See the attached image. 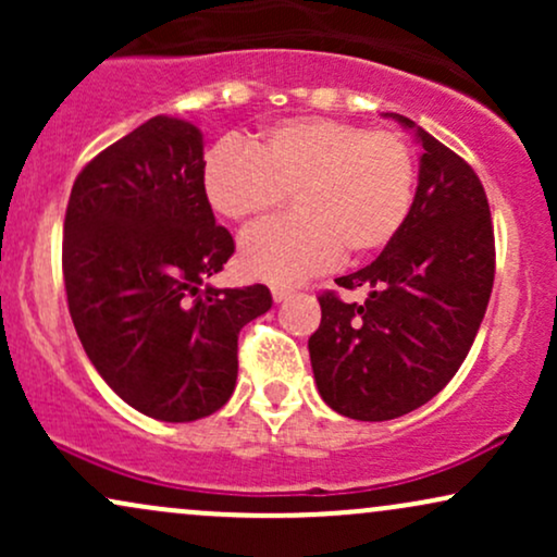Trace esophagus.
<instances>
[{"label":"esophagus","instance_id":"esophagus-1","mask_svg":"<svg viewBox=\"0 0 557 557\" xmlns=\"http://www.w3.org/2000/svg\"><path fill=\"white\" fill-rule=\"evenodd\" d=\"M293 287H287V285H274L272 287V298H274V304H283V300H287L293 296Z\"/></svg>","mask_w":557,"mask_h":557}]
</instances>
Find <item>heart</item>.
<instances>
[{"instance_id":"obj_1","label":"heart","mask_w":557,"mask_h":557,"mask_svg":"<svg viewBox=\"0 0 557 557\" xmlns=\"http://www.w3.org/2000/svg\"><path fill=\"white\" fill-rule=\"evenodd\" d=\"M201 181L214 212L240 225L267 220L296 196V216L240 240L248 277L290 285L330 270L343 248L348 257L382 251L411 212L417 168L398 133L296 117L261 131L251 149L220 144Z\"/></svg>"}]
</instances>
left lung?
<instances>
[{
    "label": "left lung",
    "instance_id": "8db88e82",
    "mask_svg": "<svg viewBox=\"0 0 557 557\" xmlns=\"http://www.w3.org/2000/svg\"><path fill=\"white\" fill-rule=\"evenodd\" d=\"M387 117L421 144L411 212L372 264L335 280L363 287L367 300L322 293V324L309 337L319 395L359 421L411 413L453 380L495 283V233L476 172L413 120Z\"/></svg>",
    "mask_w": 557,
    "mask_h": 557
}]
</instances>
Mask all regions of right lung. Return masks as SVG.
<instances>
[{
    "mask_svg": "<svg viewBox=\"0 0 557 557\" xmlns=\"http://www.w3.org/2000/svg\"><path fill=\"white\" fill-rule=\"evenodd\" d=\"M201 175V131L157 114L81 170L65 212L62 274L83 350L127 406L159 421L220 411L240 330L272 309L267 285H207L235 243Z\"/></svg>",
    "mask_w": 557,
    "mask_h": 557,
    "instance_id": "add662e5",
    "label": "right lung"
}]
</instances>
